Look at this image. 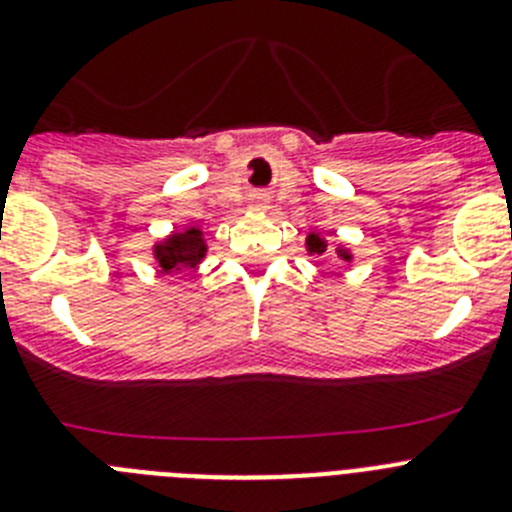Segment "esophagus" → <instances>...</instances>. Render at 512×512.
Masks as SVG:
<instances>
[{"label":"esophagus","instance_id":"obj_1","mask_svg":"<svg viewBox=\"0 0 512 512\" xmlns=\"http://www.w3.org/2000/svg\"><path fill=\"white\" fill-rule=\"evenodd\" d=\"M253 202H256V205H264V202H266V194H253Z\"/></svg>","mask_w":512,"mask_h":512}]
</instances>
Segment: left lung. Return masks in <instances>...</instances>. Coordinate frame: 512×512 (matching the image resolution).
<instances>
[{
	"mask_svg": "<svg viewBox=\"0 0 512 512\" xmlns=\"http://www.w3.org/2000/svg\"><path fill=\"white\" fill-rule=\"evenodd\" d=\"M307 248H310V253H318V256H320V253H325L328 243H325L318 233H310V235H307ZM338 256H341L343 261L351 259V256H348V251H338Z\"/></svg>",
	"mask_w": 512,
	"mask_h": 512,
	"instance_id": "1",
	"label": "left lung"
}]
</instances>
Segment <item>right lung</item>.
Wrapping results in <instances>:
<instances>
[{
  "label": "right lung",
  "mask_w": 512,
  "mask_h": 512,
  "mask_svg": "<svg viewBox=\"0 0 512 512\" xmlns=\"http://www.w3.org/2000/svg\"><path fill=\"white\" fill-rule=\"evenodd\" d=\"M207 246L202 241L200 228H187L184 233H174L164 243L156 246V259L164 271L182 269V266H197L205 256Z\"/></svg>",
  "instance_id": "obj_1"
}]
</instances>
